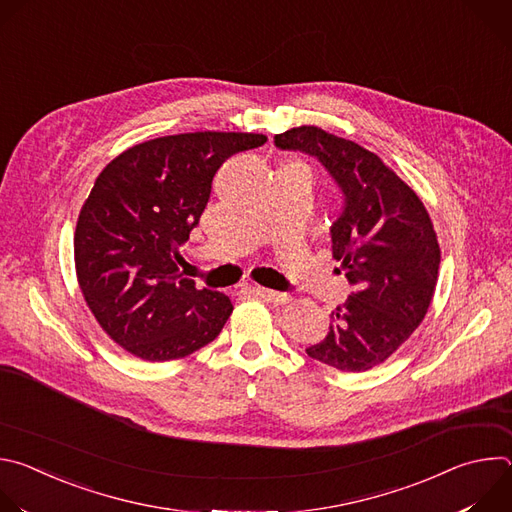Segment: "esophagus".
I'll use <instances>...</instances> for the list:
<instances>
[{
  "mask_svg": "<svg viewBox=\"0 0 512 512\" xmlns=\"http://www.w3.org/2000/svg\"><path fill=\"white\" fill-rule=\"evenodd\" d=\"M253 294L259 296L261 300L271 302V304H277V306L289 302V296H287V294H281V291H273V289H267V287H261V285H255V287H253Z\"/></svg>",
  "mask_w": 512,
  "mask_h": 512,
  "instance_id": "1",
  "label": "esophagus"
}]
</instances>
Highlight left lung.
<instances>
[{
    "instance_id": "obj_1",
    "label": "left lung",
    "mask_w": 512,
    "mask_h": 512,
    "mask_svg": "<svg viewBox=\"0 0 512 512\" xmlns=\"http://www.w3.org/2000/svg\"><path fill=\"white\" fill-rule=\"evenodd\" d=\"M273 139L279 150L318 158L344 194L330 235L352 294L330 314L328 336L306 352L344 373L369 371L427 314L440 269L431 218L419 196L362 145L314 125Z\"/></svg>"
}]
</instances>
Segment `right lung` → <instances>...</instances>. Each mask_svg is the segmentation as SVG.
I'll use <instances>...</instances> for the list:
<instances>
[{
    "instance_id": "1",
    "label": "right lung",
    "mask_w": 512,
    "mask_h": 512,
    "mask_svg": "<svg viewBox=\"0 0 512 512\" xmlns=\"http://www.w3.org/2000/svg\"><path fill=\"white\" fill-rule=\"evenodd\" d=\"M261 133L196 131L133 145L95 180L75 231L77 279L101 328L141 360L184 358L212 342L231 300L178 273L212 178Z\"/></svg>"
}]
</instances>
